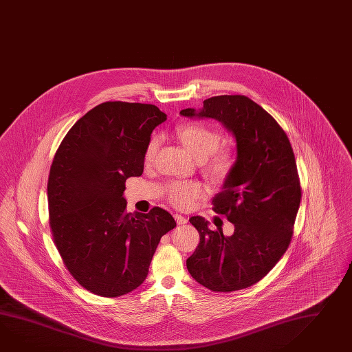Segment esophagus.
Returning a JSON list of instances; mask_svg holds the SVG:
<instances>
[{
    "mask_svg": "<svg viewBox=\"0 0 352 352\" xmlns=\"http://www.w3.org/2000/svg\"><path fill=\"white\" fill-rule=\"evenodd\" d=\"M174 219H175V221H177L178 225H184V223L188 221V220H187L184 216H182V214H174Z\"/></svg>",
    "mask_w": 352,
    "mask_h": 352,
    "instance_id": "obj_1",
    "label": "esophagus"
}]
</instances>
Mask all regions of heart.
Wrapping results in <instances>:
<instances>
[{"label": "heart", "mask_w": 352, "mask_h": 352, "mask_svg": "<svg viewBox=\"0 0 352 352\" xmlns=\"http://www.w3.org/2000/svg\"><path fill=\"white\" fill-rule=\"evenodd\" d=\"M175 132L189 153L198 160H202V172L210 179L220 182L232 172L235 154L230 146H219L221 142L219 129L204 122H188L178 126ZM159 146L160 136L154 135L148 140L144 153L146 165L154 163ZM205 195V187L198 182H173L166 189L168 201L180 210H188L196 199Z\"/></svg>", "instance_id": "heart-1"}]
</instances>
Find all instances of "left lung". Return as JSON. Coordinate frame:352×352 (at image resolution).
<instances>
[{
    "label": "left lung",
    "instance_id": "8db88e82",
    "mask_svg": "<svg viewBox=\"0 0 352 352\" xmlns=\"http://www.w3.org/2000/svg\"><path fill=\"white\" fill-rule=\"evenodd\" d=\"M184 117L214 118L236 140V162L212 210L234 223V234L210 230L199 216L190 223L199 244L187 259L190 276L214 292H232L261 281L283 257L294 234L301 187L292 144L283 127L245 95L208 98Z\"/></svg>",
    "mask_w": 352,
    "mask_h": 352
}]
</instances>
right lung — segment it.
Masks as SVG:
<instances>
[{"label": "right lung", "mask_w": 352, "mask_h": 352, "mask_svg": "<svg viewBox=\"0 0 352 352\" xmlns=\"http://www.w3.org/2000/svg\"><path fill=\"white\" fill-rule=\"evenodd\" d=\"M166 114L153 104L105 102L71 127L50 170L47 196L54 244L87 292L117 298L145 281L162 236L175 228L160 207L127 212L126 179L144 172L153 129Z\"/></svg>", "instance_id": "right-lung-1"}]
</instances>
